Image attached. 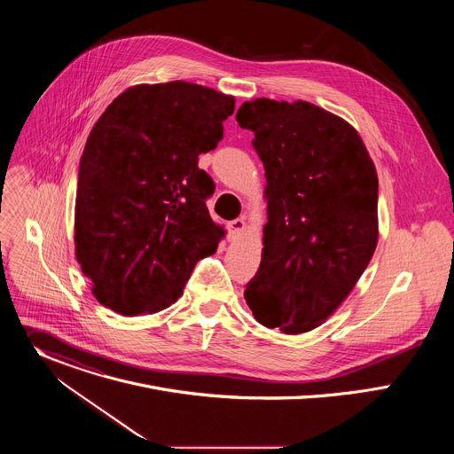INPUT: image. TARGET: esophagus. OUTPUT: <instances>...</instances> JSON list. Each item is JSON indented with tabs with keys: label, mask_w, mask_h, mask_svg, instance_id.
Instances as JSON below:
<instances>
[{
	"label": "esophagus",
	"mask_w": 454,
	"mask_h": 454,
	"mask_svg": "<svg viewBox=\"0 0 454 454\" xmlns=\"http://www.w3.org/2000/svg\"><path fill=\"white\" fill-rule=\"evenodd\" d=\"M244 228H246V221H244L242 217L230 221V223L226 224V230H228V237H230V239H235V237H239V235L244 231Z\"/></svg>",
	"instance_id": "34e87169"
}]
</instances>
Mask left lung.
<instances>
[{"mask_svg": "<svg viewBox=\"0 0 454 454\" xmlns=\"http://www.w3.org/2000/svg\"><path fill=\"white\" fill-rule=\"evenodd\" d=\"M266 168L268 224L261 268L244 298L268 329L301 334L350 294L377 246L375 167L356 129L309 102H244Z\"/></svg>", "mask_w": 454, "mask_h": 454, "instance_id": "1", "label": "left lung"}]
</instances>
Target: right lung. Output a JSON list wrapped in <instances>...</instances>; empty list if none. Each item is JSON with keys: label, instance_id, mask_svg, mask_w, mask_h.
Returning a JSON list of instances; mask_svg holds the SVG:
<instances>
[{"label": "right lung", "instance_id": "obj_1", "mask_svg": "<svg viewBox=\"0 0 454 454\" xmlns=\"http://www.w3.org/2000/svg\"><path fill=\"white\" fill-rule=\"evenodd\" d=\"M233 109V97L174 81L129 88L98 118L81 158L75 251L102 305L123 316L167 309L215 253V183L198 161Z\"/></svg>", "mask_w": 454, "mask_h": 454}]
</instances>
